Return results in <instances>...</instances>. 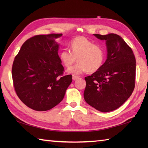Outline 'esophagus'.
I'll list each match as a JSON object with an SVG mask.
<instances>
[{
    "label": "esophagus",
    "instance_id": "34e87169",
    "mask_svg": "<svg viewBox=\"0 0 148 148\" xmlns=\"http://www.w3.org/2000/svg\"><path fill=\"white\" fill-rule=\"evenodd\" d=\"M79 77L78 76H75V75H72V79H73L74 81H75V80H76V79H79Z\"/></svg>",
    "mask_w": 148,
    "mask_h": 148
}]
</instances>
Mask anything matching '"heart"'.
Returning <instances> with one entry per match:
<instances>
[{
	"label": "heart",
	"instance_id": "heart-1",
	"mask_svg": "<svg viewBox=\"0 0 148 148\" xmlns=\"http://www.w3.org/2000/svg\"><path fill=\"white\" fill-rule=\"evenodd\" d=\"M70 50L63 49L59 58L65 67H70L77 60V63L68 69L69 73L79 75L88 71L95 72L102 67L106 53L101 46L83 36L76 37L69 44Z\"/></svg>",
	"mask_w": 148,
	"mask_h": 148
}]
</instances>
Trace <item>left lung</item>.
<instances>
[{"instance_id":"obj_1","label":"left lung","mask_w":148,"mask_h":148,"mask_svg":"<svg viewBox=\"0 0 148 148\" xmlns=\"http://www.w3.org/2000/svg\"><path fill=\"white\" fill-rule=\"evenodd\" d=\"M94 36L106 40L108 54L102 67L84 78L86 85L84 98L98 111L110 112L123 104L133 92L136 58L130 47L117 34Z\"/></svg>"}]
</instances>
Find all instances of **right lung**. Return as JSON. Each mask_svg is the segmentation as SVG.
<instances>
[{"instance_id": "obj_1", "label": "right lung", "mask_w": 148, "mask_h": 148, "mask_svg": "<svg viewBox=\"0 0 148 148\" xmlns=\"http://www.w3.org/2000/svg\"><path fill=\"white\" fill-rule=\"evenodd\" d=\"M62 34L37 35L27 40L16 56L12 77L18 97L29 108L48 111L63 100L72 82L64 75L56 39Z\"/></svg>"}]
</instances>
